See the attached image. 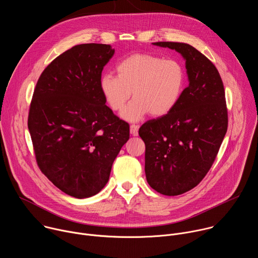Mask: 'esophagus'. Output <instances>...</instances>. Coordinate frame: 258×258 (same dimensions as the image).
<instances>
[{"mask_svg":"<svg viewBox=\"0 0 258 258\" xmlns=\"http://www.w3.org/2000/svg\"><path fill=\"white\" fill-rule=\"evenodd\" d=\"M130 132H131V134L133 135V136H138V134H139V125H137V124H131V126H130Z\"/></svg>","mask_w":258,"mask_h":258,"instance_id":"34e87169","label":"esophagus"}]
</instances>
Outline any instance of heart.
<instances>
[{
    "label": "heart",
    "mask_w": 258,
    "mask_h": 258,
    "mask_svg": "<svg viewBox=\"0 0 258 258\" xmlns=\"http://www.w3.org/2000/svg\"><path fill=\"white\" fill-rule=\"evenodd\" d=\"M185 85V72L175 59H164L151 53H135L116 66V76L104 74L99 87L113 111H120L130 97H135L121 117L138 121L147 114L159 117L178 104Z\"/></svg>",
    "instance_id": "1"
}]
</instances>
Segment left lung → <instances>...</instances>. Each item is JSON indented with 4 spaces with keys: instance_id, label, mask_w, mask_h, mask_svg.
<instances>
[{
    "instance_id": "left-lung-1",
    "label": "left lung",
    "mask_w": 258,
    "mask_h": 258,
    "mask_svg": "<svg viewBox=\"0 0 258 258\" xmlns=\"http://www.w3.org/2000/svg\"><path fill=\"white\" fill-rule=\"evenodd\" d=\"M153 44L182 55L189 84L172 111L139 130L146 146V178L161 195L179 196L204 179L217 157L228 127L225 90L217 68L194 46Z\"/></svg>"
}]
</instances>
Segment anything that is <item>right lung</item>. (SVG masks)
I'll use <instances>...</instances> for the list:
<instances>
[{
	"mask_svg": "<svg viewBox=\"0 0 258 258\" xmlns=\"http://www.w3.org/2000/svg\"><path fill=\"white\" fill-rule=\"evenodd\" d=\"M109 44L73 46L40 75L28 115L37 164L61 191L85 199L108 182L112 164L130 139V125L105 105L99 87Z\"/></svg>",
	"mask_w": 258,
	"mask_h": 258,
	"instance_id": "add662e5",
	"label": "right lung"
}]
</instances>
